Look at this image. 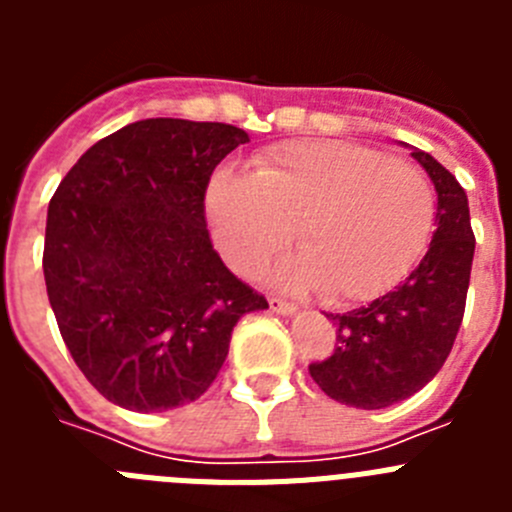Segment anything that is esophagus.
Returning a JSON list of instances; mask_svg holds the SVG:
<instances>
[{"label":"esophagus","mask_w":512,"mask_h":512,"mask_svg":"<svg viewBox=\"0 0 512 512\" xmlns=\"http://www.w3.org/2000/svg\"><path fill=\"white\" fill-rule=\"evenodd\" d=\"M269 307L274 312H279V315H292V312L297 310L295 302H287V300H282V297H274V295L269 297Z\"/></svg>","instance_id":"esophagus-1"}]
</instances>
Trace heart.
Returning a JSON list of instances; mask_svg holds the SVG:
<instances>
[{
  "instance_id": "b5f03b06",
  "label": "heart",
  "mask_w": 512,
  "mask_h": 512,
  "mask_svg": "<svg viewBox=\"0 0 512 512\" xmlns=\"http://www.w3.org/2000/svg\"><path fill=\"white\" fill-rule=\"evenodd\" d=\"M212 235L233 269H259L297 228L292 287L318 284L330 302L395 287L423 256L436 192L418 166L346 140H292L256 158L253 176L223 169L205 194Z\"/></svg>"
}]
</instances>
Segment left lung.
I'll return each mask as SVG.
<instances>
[{
	"instance_id": "obj_1",
	"label": "left lung",
	"mask_w": 512,
	"mask_h": 512,
	"mask_svg": "<svg viewBox=\"0 0 512 512\" xmlns=\"http://www.w3.org/2000/svg\"><path fill=\"white\" fill-rule=\"evenodd\" d=\"M413 158L438 194L431 248L400 287L330 315L333 354L310 364L320 390L348 408L382 410L423 390L449 359L464 318L474 259L467 192L431 153L415 148Z\"/></svg>"
}]
</instances>
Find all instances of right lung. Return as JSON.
<instances>
[{
    "label": "right lung",
    "mask_w": 512,
    "mask_h": 512,
    "mask_svg": "<svg viewBox=\"0 0 512 512\" xmlns=\"http://www.w3.org/2000/svg\"><path fill=\"white\" fill-rule=\"evenodd\" d=\"M248 143L225 122L151 117L94 143L48 205L43 274L63 343L110 402L161 413L205 395L235 323L269 302L212 248L205 192Z\"/></svg>",
    "instance_id": "add662e5"
}]
</instances>
